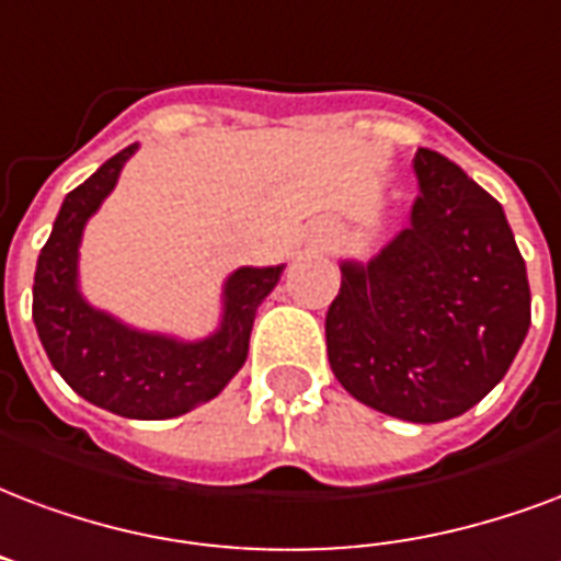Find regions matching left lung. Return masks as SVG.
Segmentation results:
<instances>
[{
  "instance_id": "8db88e82",
  "label": "left lung",
  "mask_w": 561,
  "mask_h": 561,
  "mask_svg": "<svg viewBox=\"0 0 561 561\" xmlns=\"http://www.w3.org/2000/svg\"><path fill=\"white\" fill-rule=\"evenodd\" d=\"M413 169L410 226L368 264H342L327 356L356 401L428 425L505 377L529 330V282L491 193L428 148Z\"/></svg>"
}]
</instances>
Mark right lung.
Returning a JSON list of instances; mask_svg holds the SVG:
<instances>
[{
    "label": "right lung",
    "mask_w": 561,
    "mask_h": 561,
    "mask_svg": "<svg viewBox=\"0 0 561 561\" xmlns=\"http://www.w3.org/2000/svg\"><path fill=\"white\" fill-rule=\"evenodd\" d=\"M136 151L124 148L70 190L37 255L32 318L53 368L91 404L127 419H172L210 401L247 363L249 333L282 267H240L226 282L222 327L205 342L139 333L91 309L77 291L82 228Z\"/></svg>",
    "instance_id": "obj_1"
}]
</instances>
